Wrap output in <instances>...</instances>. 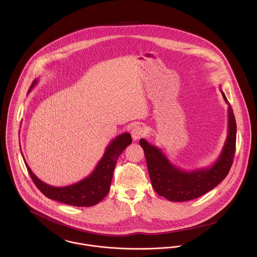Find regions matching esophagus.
<instances>
[{"label":"esophagus","mask_w":257,"mask_h":257,"mask_svg":"<svg viewBox=\"0 0 257 257\" xmlns=\"http://www.w3.org/2000/svg\"><path fill=\"white\" fill-rule=\"evenodd\" d=\"M146 128L144 125H141V124H137L133 127L132 130V137L134 139V141H138L140 140L141 138H143L145 135H146Z\"/></svg>","instance_id":"34e87169"}]
</instances>
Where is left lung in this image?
<instances>
[{
	"label": "left lung",
	"instance_id": "8db88e82",
	"mask_svg": "<svg viewBox=\"0 0 257 257\" xmlns=\"http://www.w3.org/2000/svg\"><path fill=\"white\" fill-rule=\"evenodd\" d=\"M220 93L228 107L227 137L218 159L211 166L185 171L172 164L160 148L149 145L145 139L140 141L151 185L159 196L171 202L190 201L211 191L228 174L235 152L236 122L230 104L221 90Z\"/></svg>",
	"mask_w": 257,
	"mask_h": 257
}]
</instances>
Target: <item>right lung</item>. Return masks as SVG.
<instances>
[{
	"label": "right lung",
	"mask_w": 257,
	"mask_h": 257,
	"mask_svg": "<svg viewBox=\"0 0 257 257\" xmlns=\"http://www.w3.org/2000/svg\"><path fill=\"white\" fill-rule=\"evenodd\" d=\"M37 83V80L33 82L29 92ZM131 144L132 137L128 133L117 136L110 142L103 157L89 176L79 182L64 187H54L42 182L33 173L29 165L25 163L34 183L47 198L75 207H91L101 202L109 193L116 160Z\"/></svg>",
	"instance_id": "1"
}]
</instances>
